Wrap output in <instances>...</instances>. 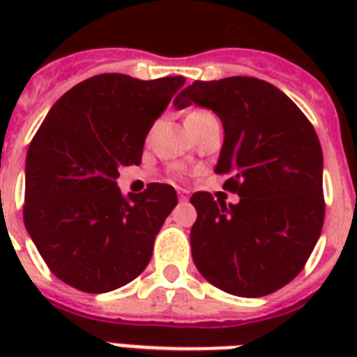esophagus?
<instances>
[{
  "label": "esophagus",
  "instance_id": "34e87169",
  "mask_svg": "<svg viewBox=\"0 0 357 357\" xmlns=\"http://www.w3.org/2000/svg\"><path fill=\"white\" fill-rule=\"evenodd\" d=\"M178 196H179V200H181V202H187V200H189V190L178 189Z\"/></svg>",
  "mask_w": 357,
  "mask_h": 357
}]
</instances>
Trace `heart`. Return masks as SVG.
<instances>
[{
  "mask_svg": "<svg viewBox=\"0 0 357 357\" xmlns=\"http://www.w3.org/2000/svg\"><path fill=\"white\" fill-rule=\"evenodd\" d=\"M206 114L209 113H206V111H192L187 119H200V116H206Z\"/></svg>",
  "mask_w": 357,
  "mask_h": 357,
  "instance_id": "obj_1",
  "label": "heart"
}]
</instances>
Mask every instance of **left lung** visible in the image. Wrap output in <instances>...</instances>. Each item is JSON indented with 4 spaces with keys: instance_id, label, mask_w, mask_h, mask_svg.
I'll return each mask as SVG.
<instances>
[{
    "instance_id": "8db88e82",
    "label": "left lung",
    "mask_w": 357,
    "mask_h": 357,
    "mask_svg": "<svg viewBox=\"0 0 357 357\" xmlns=\"http://www.w3.org/2000/svg\"><path fill=\"white\" fill-rule=\"evenodd\" d=\"M211 109L224 126L215 172L237 192L226 206L195 192L190 229L196 268L215 287L246 298L271 294L298 276L324 222L322 148L291 98L257 77L195 81L174 107Z\"/></svg>"
}]
</instances>
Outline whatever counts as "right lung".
Returning a JSON list of instances; mask_svg holds the SVG:
<instances>
[{
  "label": "right lung",
  "mask_w": 357,
  "mask_h": 357,
  "mask_svg": "<svg viewBox=\"0 0 357 357\" xmlns=\"http://www.w3.org/2000/svg\"><path fill=\"white\" fill-rule=\"evenodd\" d=\"M185 77L102 74L59 98L25 159L24 222L50 271L83 293L139 276L178 195L150 183L120 192L119 168L140 165L148 131Z\"/></svg>",
  "instance_id": "1"
}]
</instances>
